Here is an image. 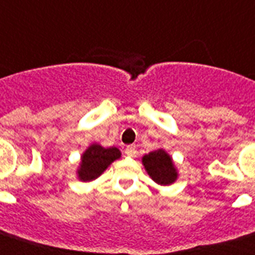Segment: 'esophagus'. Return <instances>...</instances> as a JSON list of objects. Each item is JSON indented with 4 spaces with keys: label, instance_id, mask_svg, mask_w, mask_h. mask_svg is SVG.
Here are the masks:
<instances>
[{
    "label": "esophagus",
    "instance_id": "1",
    "mask_svg": "<svg viewBox=\"0 0 255 255\" xmlns=\"http://www.w3.org/2000/svg\"><path fill=\"white\" fill-rule=\"evenodd\" d=\"M136 153H137V151H136V148L133 147V145H128L127 148H126V155L127 156H136Z\"/></svg>",
    "mask_w": 255,
    "mask_h": 255
}]
</instances>
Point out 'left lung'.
Returning a JSON list of instances; mask_svg holds the SVG:
<instances>
[{
    "label": "left lung",
    "instance_id": "1",
    "mask_svg": "<svg viewBox=\"0 0 255 255\" xmlns=\"http://www.w3.org/2000/svg\"><path fill=\"white\" fill-rule=\"evenodd\" d=\"M144 170L156 184L170 186L178 179V168L166 149L158 148L141 158Z\"/></svg>",
    "mask_w": 255,
    "mask_h": 255
}]
</instances>
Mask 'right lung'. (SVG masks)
<instances>
[{"label": "right lung", "mask_w": 255, "mask_h": 255, "mask_svg": "<svg viewBox=\"0 0 255 255\" xmlns=\"http://www.w3.org/2000/svg\"><path fill=\"white\" fill-rule=\"evenodd\" d=\"M122 156L119 148H106L99 143H92L81 153L80 163L77 167V178L81 182H92L97 179L108 167Z\"/></svg>", "instance_id": "obj_1"}]
</instances>
